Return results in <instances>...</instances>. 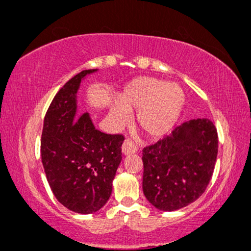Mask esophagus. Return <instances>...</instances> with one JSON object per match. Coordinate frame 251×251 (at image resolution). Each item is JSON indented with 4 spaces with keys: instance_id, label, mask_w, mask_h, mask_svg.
Segmentation results:
<instances>
[{
    "instance_id": "obj_1",
    "label": "esophagus",
    "mask_w": 251,
    "mask_h": 251,
    "mask_svg": "<svg viewBox=\"0 0 251 251\" xmlns=\"http://www.w3.org/2000/svg\"><path fill=\"white\" fill-rule=\"evenodd\" d=\"M122 151L125 155L134 154V152L137 151V148L130 140H125V142L122 144Z\"/></svg>"
}]
</instances>
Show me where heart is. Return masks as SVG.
I'll list each match as a JSON object with an SVG mask.
<instances>
[{
  "instance_id": "obj_1",
  "label": "heart",
  "mask_w": 251,
  "mask_h": 251,
  "mask_svg": "<svg viewBox=\"0 0 251 251\" xmlns=\"http://www.w3.org/2000/svg\"><path fill=\"white\" fill-rule=\"evenodd\" d=\"M184 95L178 85L162 79L140 77L130 82L120 95V104L111 108L119 123L128 121V111L137 110L136 123L150 137H160L177 120Z\"/></svg>"
}]
</instances>
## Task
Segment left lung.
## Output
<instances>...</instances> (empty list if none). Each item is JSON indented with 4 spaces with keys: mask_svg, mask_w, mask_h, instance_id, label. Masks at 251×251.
<instances>
[{
    "mask_svg": "<svg viewBox=\"0 0 251 251\" xmlns=\"http://www.w3.org/2000/svg\"><path fill=\"white\" fill-rule=\"evenodd\" d=\"M219 136L208 119L190 120L143 149V193L154 207L174 211L196 201L213 176Z\"/></svg>",
    "mask_w": 251,
    "mask_h": 251,
    "instance_id": "1",
    "label": "left lung"
}]
</instances>
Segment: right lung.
Instances as JSON below:
<instances>
[{
  "label": "right lung",
  "instance_id": "add662e5",
  "mask_svg": "<svg viewBox=\"0 0 251 251\" xmlns=\"http://www.w3.org/2000/svg\"><path fill=\"white\" fill-rule=\"evenodd\" d=\"M83 70L58 90L44 116L41 158L54 196L78 214H93L107 203L122 160V134L97 130L87 113H76Z\"/></svg>",
  "mask_w": 251,
  "mask_h": 251
}]
</instances>
